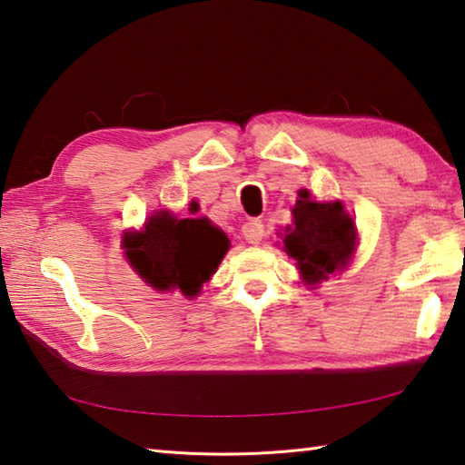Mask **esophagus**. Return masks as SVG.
Wrapping results in <instances>:
<instances>
[{
    "label": "esophagus",
    "mask_w": 465,
    "mask_h": 465,
    "mask_svg": "<svg viewBox=\"0 0 465 465\" xmlns=\"http://www.w3.org/2000/svg\"><path fill=\"white\" fill-rule=\"evenodd\" d=\"M242 235L248 243H261L264 238V223L261 219H248V222L242 225Z\"/></svg>",
    "instance_id": "1"
}]
</instances>
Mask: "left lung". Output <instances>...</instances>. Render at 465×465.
I'll use <instances>...</instances> for the list:
<instances>
[{"label": "left lung", "mask_w": 465, "mask_h": 465, "mask_svg": "<svg viewBox=\"0 0 465 465\" xmlns=\"http://www.w3.org/2000/svg\"><path fill=\"white\" fill-rule=\"evenodd\" d=\"M285 232L282 250L295 258L308 282L341 271L355 250L357 227L342 203H313L308 191L299 193L293 227Z\"/></svg>", "instance_id": "1"}]
</instances>
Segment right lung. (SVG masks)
Returning a JSON list of instances; mask_svg holds the SVG:
<instances>
[{"label":"right lung","mask_w":465,"mask_h":465,"mask_svg":"<svg viewBox=\"0 0 465 465\" xmlns=\"http://www.w3.org/2000/svg\"><path fill=\"white\" fill-rule=\"evenodd\" d=\"M123 246L133 269L149 285L194 297L222 262L230 240L209 219H176L160 211L149 217L143 232L124 235Z\"/></svg>","instance_id":"add662e5"}]
</instances>
